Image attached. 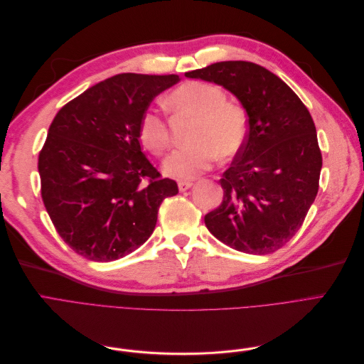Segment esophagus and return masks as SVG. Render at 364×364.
Masks as SVG:
<instances>
[{
	"instance_id": "1",
	"label": "esophagus",
	"mask_w": 364,
	"mask_h": 364,
	"mask_svg": "<svg viewBox=\"0 0 364 364\" xmlns=\"http://www.w3.org/2000/svg\"><path fill=\"white\" fill-rule=\"evenodd\" d=\"M193 185H194V183H193L191 181H179V182H178V186H179V190H181V191L190 190Z\"/></svg>"
}]
</instances>
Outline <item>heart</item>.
<instances>
[{"label":"heart","mask_w":364,"mask_h":364,"mask_svg":"<svg viewBox=\"0 0 364 364\" xmlns=\"http://www.w3.org/2000/svg\"><path fill=\"white\" fill-rule=\"evenodd\" d=\"M176 112L196 117L191 127V144L176 149L165 159L164 168L176 178H194L211 168L218 153L232 156L245 144L247 117L238 103L228 102L222 87L206 82H185L170 94ZM139 138L150 151L162 155L170 144L165 117L156 109H147L139 123Z\"/></svg>","instance_id":"obj_1"}]
</instances>
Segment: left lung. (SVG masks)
I'll list each match as a JSON object with an SVG mask.
<instances>
[{
    "mask_svg": "<svg viewBox=\"0 0 364 364\" xmlns=\"http://www.w3.org/2000/svg\"><path fill=\"white\" fill-rule=\"evenodd\" d=\"M185 75L222 85L247 112L245 144L220 179L223 200L205 215L208 230L250 255L281 249L318 191L322 153L310 112L287 83L257 63L217 62Z\"/></svg>",
    "mask_w": 364,
    "mask_h": 364,
    "instance_id": "left-lung-1",
    "label": "left lung"
}]
</instances>
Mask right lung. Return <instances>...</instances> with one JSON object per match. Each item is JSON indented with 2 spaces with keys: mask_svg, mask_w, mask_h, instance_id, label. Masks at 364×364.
Wrapping results in <instances>:
<instances>
[{
  "mask_svg": "<svg viewBox=\"0 0 364 364\" xmlns=\"http://www.w3.org/2000/svg\"><path fill=\"white\" fill-rule=\"evenodd\" d=\"M179 80L117 74L54 117L38 159L41 196L58 234L86 259L115 261L144 245L164 199L179 193L139 144L151 100Z\"/></svg>",
  "mask_w": 364,
  "mask_h": 364,
  "instance_id": "right-lung-1",
  "label": "right lung"
}]
</instances>
